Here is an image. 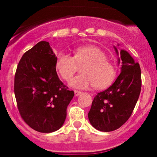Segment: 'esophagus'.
<instances>
[{
	"label": "esophagus",
	"mask_w": 157,
	"mask_h": 157,
	"mask_svg": "<svg viewBox=\"0 0 157 157\" xmlns=\"http://www.w3.org/2000/svg\"><path fill=\"white\" fill-rule=\"evenodd\" d=\"M81 94H82V92H81V91H77V90H75V96H78V95Z\"/></svg>",
	"instance_id": "esophagus-1"
}]
</instances>
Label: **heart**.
I'll return each instance as SVG.
<instances>
[{
	"label": "heart",
	"mask_w": 157,
	"mask_h": 157,
	"mask_svg": "<svg viewBox=\"0 0 157 157\" xmlns=\"http://www.w3.org/2000/svg\"><path fill=\"white\" fill-rule=\"evenodd\" d=\"M81 68V75L72 77L69 85L79 89H86L94 86L95 89L109 87L117 76L116 66L103 50L95 46H82L75 48L73 57L66 52H60L56 56L55 68L60 76L68 80Z\"/></svg>",
	"instance_id": "1"
}]
</instances>
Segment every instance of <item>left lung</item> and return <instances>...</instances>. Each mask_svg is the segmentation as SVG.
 Instances as JSON below:
<instances>
[{
	"mask_svg": "<svg viewBox=\"0 0 157 157\" xmlns=\"http://www.w3.org/2000/svg\"><path fill=\"white\" fill-rule=\"evenodd\" d=\"M122 62L121 73L105 91L97 94L89 114L90 123L97 130L112 131L120 128L134 111L141 91L142 79L140 64L135 63L128 52H118Z\"/></svg>",
	"mask_w": 157,
	"mask_h": 157,
	"instance_id": "1",
	"label": "left lung"
}]
</instances>
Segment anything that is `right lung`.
<instances>
[{"label":"right lung","mask_w":157,"mask_h":157,"mask_svg":"<svg viewBox=\"0 0 157 157\" xmlns=\"http://www.w3.org/2000/svg\"><path fill=\"white\" fill-rule=\"evenodd\" d=\"M55 60L49 43L40 41L23 54L15 75L14 91L20 114L29 127L41 133L62 127L75 95L57 76Z\"/></svg>","instance_id":"obj_1"}]
</instances>
